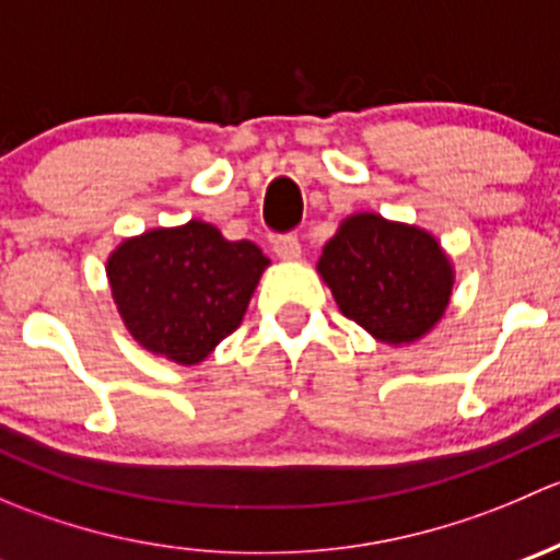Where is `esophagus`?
Wrapping results in <instances>:
<instances>
[{
	"label": "esophagus",
	"mask_w": 560,
	"mask_h": 560,
	"mask_svg": "<svg viewBox=\"0 0 560 560\" xmlns=\"http://www.w3.org/2000/svg\"><path fill=\"white\" fill-rule=\"evenodd\" d=\"M273 252L276 257L284 259V262H292V259L301 257V241H298L295 235H279V238L273 241Z\"/></svg>",
	"instance_id": "obj_1"
}]
</instances>
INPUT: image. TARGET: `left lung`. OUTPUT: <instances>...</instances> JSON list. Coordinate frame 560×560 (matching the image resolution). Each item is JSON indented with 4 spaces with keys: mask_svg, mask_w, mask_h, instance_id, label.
<instances>
[{
    "mask_svg": "<svg viewBox=\"0 0 560 560\" xmlns=\"http://www.w3.org/2000/svg\"><path fill=\"white\" fill-rule=\"evenodd\" d=\"M316 270L343 316L389 347L433 330L450 306L455 270L428 230L380 213L347 217Z\"/></svg>",
    "mask_w": 560,
    "mask_h": 560,
    "instance_id": "8db88e82",
    "label": "left lung"
}]
</instances>
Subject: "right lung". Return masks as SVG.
Masks as SVG:
<instances>
[{"label": "right lung", "mask_w": 560, "mask_h": 560, "mask_svg": "<svg viewBox=\"0 0 560 560\" xmlns=\"http://www.w3.org/2000/svg\"><path fill=\"white\" fill-rule=\"evenodd\" d=\"M270 259L252 241H228L191 219L127 238L107 257L124 325L149 352L197 365L244 319Z\"/></svg>", "instance_id": "right-lung-1"}]
</instances>
